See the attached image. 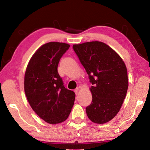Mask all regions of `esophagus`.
<instances>
[{
	"label": "esophagus",
	"instance_id": "34e87169",
	"mask_svg": "<svg viewBox=\"0 0 150 150\" xmlns=\"http://www.w3.org/2000/svg\"><path fill=\"white\" fill-rule=\"evenodd\" d=\"M79 88H75V93L76 95H77L78 93H79Z\"/></svg>",
	"mask_w": 150,
	"mask_h": 150
}]
</instances>
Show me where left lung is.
Instances as JSON below:
<instances>
[{"label":"left lung","instance_id":"obj_1","mask_svg":"<svg viewBox=\"0 0 150 150\" xmlns=\"http://www.w3.org/2000/svg\"><path fill=\"white\" fill-rule=\"evenodd\" d=\"M88 75L93 100L86 108L88 118L96 124L111 120L126 97L128 79L125 63L115 50L101 42L73 45Z\"/></svg>","mask_w":150,"mask_h":150}]
</instances>
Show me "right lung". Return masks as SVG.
<instances>
[{
	"label": "right lung",
	"instance_id": "right-lung-1",
	"mask_svg": "<svg viewBox=\"0 0 150 150\" xmlns=\"http://www.w3.org/2000/svg\"><path fill=\"white\" fill-rule=\"evenodd\" d=\"M70 45L62 42L42 45L30 59L24 76V91L30 106L51 124L63 122L74 105L75 94L66 88L57 71L63 55Z\"/></svg>",
	"mask_w": 150,
	"mask_h": 150
}]
</instances>
